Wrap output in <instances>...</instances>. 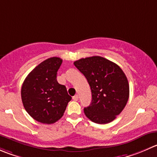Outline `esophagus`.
<instances>
[{
  "label": "esophagus",
  "mask_w": 157,
  "mask_h": 157,
  "mask_svg": "<svg viewBox=\"0 0 157 157\" xmlns=\"http://www.w3.org/2000/svg\"><path fill=\"white\" fill-rule=\"evenodd\" d=\"M73 100H75V101H77V100H79V97H78V95H75V96H74V97H73Z\"/></svg>",
  "instance_id": "1"
}]
</instances>
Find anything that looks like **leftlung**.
Here are the masks:
<instances>
[{
  "label": "left lung",
  "instance_id": "1",
  "mask_svg": "<svg viewBox=\"0 0 157 157\" xmlns=\"http://www.w3.org/2000/svg\"><path fill=\"white\" fill-rule=\"evenodd\" d=\"M74 64L90 86L92 100L84 108L86 117L99 124L115 120L125 107L130 94L128 80L122 69L100 56L80 59Z\"/></svg>",
  "mask_w": 157,
  "mask_h": 157
}]
</instances>
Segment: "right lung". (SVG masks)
Returning <instances> with one entry per match:
<instances>
[{"label": "right lung", "mask_w": 157, "mask_h": 157, "mask_svg": "<svg viewBox=\"0 0 157 157\" xmlns=\"http://www.w3.org/2000/svg\"><path fill=\"white\" fill-rule=\"evenodd\" d=\"M62 61L57 57L44 60L27 75L21 87L24 109L42 124H51L60 120L71 100L66 86L57 80Z\"/></svg>", "instance_id": "right-lung-1"}]
</instances>
